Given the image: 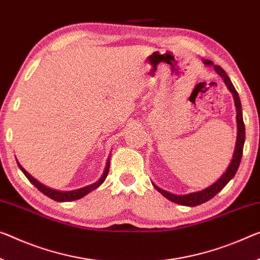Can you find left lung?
Masks as SVG:
<instances>
[{
	"instance_id": "8db88e82",
	"label": "left lung",
	"mask_w": 260,
	"mask_h": 260,
	"mask_svg": "<svg viewBox=\"0 0 260 260\" xmlns=\"http://www.w3.org/2000/svg\"><path fill=\"white\" fill-rule=\"evenodd\" d=\"M203 63H205L206 66L214 67V70L216 71V73L223 80H224V83L226 85L228 89H229L231 91V94H233L234 100H235V107H236V111H237V115H236L237 139H236V145H235L233 159H231L228 169L225 170L224 173L221 175V178H218L217 181H215L213 185L208 186L207 188L199 190V191H194V193L185 194V195H177V194H172V193H170V191L159 188L158 186H155L153 183L154 188L157 189L161 195H164L166 199H169L170 201L178 203V205H181V206H187V207H195V206L201 205V203H205L208 201V200L213 199L215 195L218 193V191H221L223 188H224L226 183L235 177V174H236L238 166H239V162H241V159H242L243 146H244V142H245V126H244V122H243L242 105H241V100H239L237 90L235 89L233 82L230 81V79L226 75L224 70L221 69V67L217 65H213V61L207 60V59L206 60H203Z\"/></svg>"
}]
</instances>
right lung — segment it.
Wrapping results in <instances>:
<instances>
[{
    "label": "right lung",
    "instance_id": "1",
    "mask_svg": "<svg viewBox=\"0 0 260 260\" xmlns=\"http://www.w3.org/2000/svg\"><path fill=\"white\" fill-rule=\"evenodd\" d=\"M18 164V167L21 169V171L24 173V175L29 179V181L35 185L37 188L42 191L43 194H45L46 197H49L50 199L54 200V201H59V202H69V201H74V200H79L83 197H86L87 194H89L91 190L96 189L98 187H100L103 183V181L106 180L108 173H109V167H110V160L109 158H108L107 160V165H106V169L105 172H103V174L101 175V178L99 179L96 182L91 183V185H88L86 187H82V188H79V189H74V190H65V191H61V190H57V189H53V188H50V187H47L45 185H43V183L39 182L38 180H36V179L32 177V175L27 173V172L23 169V166L21 164Z\"/></svg>",
    "mask_w": 260,
    "mask_h": 260
}]
</instances>
